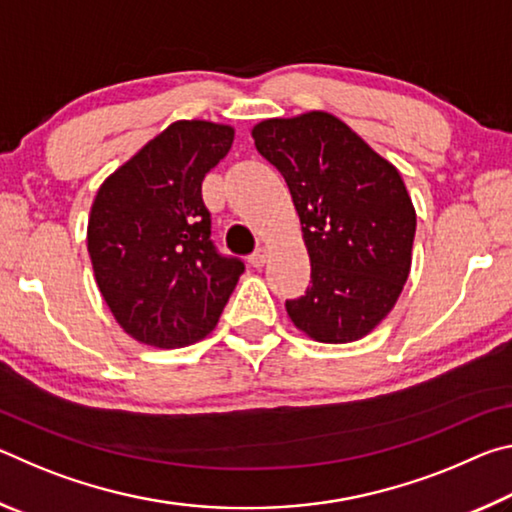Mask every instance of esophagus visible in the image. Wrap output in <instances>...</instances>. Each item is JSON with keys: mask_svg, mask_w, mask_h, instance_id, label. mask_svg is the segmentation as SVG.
Wrapping results in <instances>:
<instances>
[{"mask_svg": "<svg viewBox=\"0 0 512 512\" xmlns=\"http://www.w3.org/2000/svg\"><path fill=\"white\" fill-rule=\"evenodd\" d=\"M266 257H268V250L264 248V246H259L253 255L248 257V262H250V266H255V268H262L264 264H266Z\"/></svg>", "mask_w": 512, "mask_h": 512, "instance_id": "1", "label": "esophagus"}]
</instances>
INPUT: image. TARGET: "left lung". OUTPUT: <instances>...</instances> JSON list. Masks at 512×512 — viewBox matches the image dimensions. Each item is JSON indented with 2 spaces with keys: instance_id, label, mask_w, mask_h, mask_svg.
Returning <instances> with one entry per match:
<instances>
[{
  "instance_id": "obj_1",
  "label": "left lung",
  "mask_w": 512,
  "mask_h": 512,
  "mask_svg": "<svg viewBox=\"0 0 512 512\" xmlns=\"http://www.w3.org/2000/svg\"><path fill=\"white\" fill-rule=\"evenodd\" d=\"M253 140L287 180L311 262L289 318L320 343L363 339L411 271L415 210L400 171L323 110L259 121Z\"/></svg>"
}]
</instances>
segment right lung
Wrapping results in <instances>:
<instances>
[{"mask_svg":"<svg viewBox=\"0 0 512 512\" xmlns=\"http://www.w3.org/2000/svg\"><path fill=\"white\" fill-rule=\"evenodd\" d=\"M235 128L173 121L103 180L88 221L94 277L135 341L185 348L205 339L244 262L214 248L205 173L228 155Z\"/></svg>","mask_w":512,"mask_h":512,"instance_id":"1","label":"right lung"}]
</instances>
